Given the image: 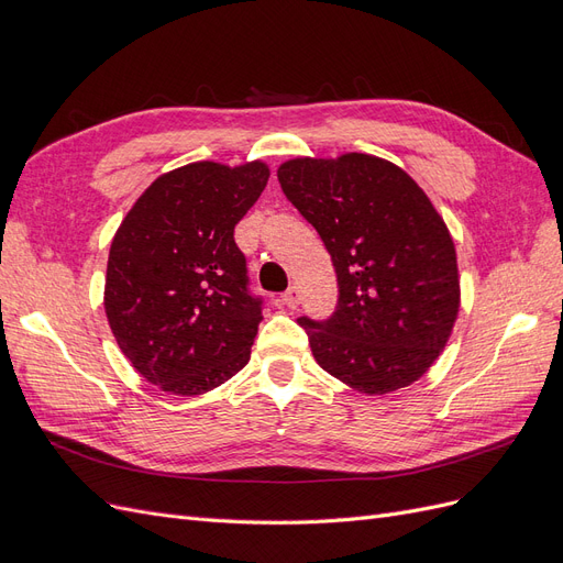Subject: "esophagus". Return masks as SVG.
I'll use <instances>...</instances> for the list:
<instances>
[{
    "mask_svg": "<svg viewBox=\"0 0 563 563\" xmlns=\"http://www.w3.org/2000/svg\"><path fill=\"white\" fill-rule=\"evenodd\" d=\"M282 305L288 310H296L300 305V288L298 286H288L286 291L282 294Z\"/></svg>",
    "mask_w": 563,
    "mask_h": 563,
    "instance_id": "obj_1",
    "label": "esophagus"
}]
</instances>
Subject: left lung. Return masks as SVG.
Returning <instances> with one entry per match:
<instances>
[{
	"label": "left lung",
	"mask_w": 563,
	"mask_h": 563,
	"mask_svg": "<svg viewBox=\"0 0 563 563\" xmlns=\"http://www.w3.org/2000/svg\"><path fill=\"white\" fill-rule=\"evenodd\" d=\"M277 178L338 277L335 312L298 319L317 364L364 395L418 380L460 305L455 246L428 195L399 166L356 152L291 159Z\"/></svg>",
	"instance_id": "1"
}]
</instances>
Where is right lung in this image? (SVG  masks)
<instances>
[{"label": "right lung", "instance_id": "right-lung-1", "mask_svg": "<svg viewBox=\"0 0 563 563\" xmlns=\"http://www.w3.org/2000/svg\"><path fill=\"white\" fill-rule=\"evenodd\" d=\"M267 166L197 162L159 176L119 225L106 314L141 376L180 397L230 380L263 321L234 225L267 185Z\"/></svg>", "mask_w": 563, "mask_h": 563}]
</instances>
